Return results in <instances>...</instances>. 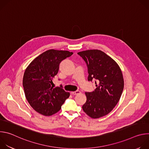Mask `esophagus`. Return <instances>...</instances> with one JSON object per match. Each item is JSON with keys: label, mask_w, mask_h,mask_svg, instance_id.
Returning a JSON list of instances; mask_svg holds the SVG:
<instances>
[{"label": "esophagus", "mask_w": 149, "mask_h": 149, "mask_svg": "<svg viewBox=\"0 0 149 149\" xmlns=\"http://www.w3.org/2000/svg\"><path fill=\"white\" fill-rule=\"evenodd\" d=\"M81 93V92L79 91H74V92H72L71 94L74 95H78V94H79Z\"/></svg>", "instance_id": "1"}]
</instances>
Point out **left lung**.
<instances>
[{
	"label": "left lung",
	"instance_id": "1",
	"mask_svg": "<svg viewBox=\"0 0 149 149\" xmlns=\"http://www.w3.org/2000/svg\"><path fill=\"white\" fill-rule=\"evenodd\" d=\"M78 54L86 63L88 81L95 80L96 88L86 92L87 101L84 111L93 118H98L110 113L118 103L124 88V79L117 63L104 52L90 49Z\"/></svg>",
	"mask_w": 149,
	"mask_h": 149
}]
</instances>
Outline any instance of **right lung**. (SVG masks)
Returning a JSON list of instances; mask_svg holds the SVG:
<instances>
[{
    "mask_svg": "<svg viewBox=\"0 0 149 149\" xmlns=\"http://www.w3.org/2000/svg\"><path fill=\"white\" fill-rule=\"evenodd\" d=\"M72 54L67 51L50 49L36 57L26 69L23 78L25 97L39 114L45 116L55 114L70 97L62 85L55 88L51 85L61 62Z\"/></svg>",
    "mask_w": 149,
    "mask_h": 149,
    "instance_id": "add662e5",
    "label": "right lung"
}]
</instances>
